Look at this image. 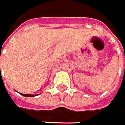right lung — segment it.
<instances>
[{
	"label": "right lung",
	"mask_w": 125,
	"mask_h": 125,
	"mask_svg": "<svg viewBox=\"0 0 125 125\" xmlns=\"http://www.w3.org/2000/svg\"><path fill=\"white\" fill-rule=\"evenodd\" d=\"M21 94V93H20ZM21 95H23V96H28V97H31V96H36V94H21Z\"/></svg>",
	"instance_id": "obj_1"
}]
</instances>
